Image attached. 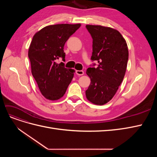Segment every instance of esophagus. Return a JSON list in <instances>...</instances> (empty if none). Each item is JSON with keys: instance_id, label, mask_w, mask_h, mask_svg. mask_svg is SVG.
Listing matches in <instances>:
<instances>
[{"instance_id": "34e87169", "label": "esophagus", "mask_w": 157, "mask_h": 157, "mask_svg": "<svg viewBox=\"0 0 157 157\" xmlns=\"http://www.w3.org/2000/svg\"><path fill=\"white\" fill-rule=\"evenodd\" d=\"M76 74H77V75H79V76L83 75H84V71L82 70H80V71L77 70V71H76Z\"/></svg>"}]
</instances>
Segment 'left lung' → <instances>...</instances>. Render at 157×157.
Segmentation results:
<instances>
[{
    "instance_id": "obj_1",
    "label": "left lung",
    "mask_w": 157,
    "mask_h": 157,
    "mask_svg": "<svg viewBox=\"0 0 157 157\" xmlns=\"http://www.w3.org/2000/svg\"><path fill=\"white\" fill-rule=\"evenodd\" d=\"M93 39L92 61L86 74L90 78L86 96L96 105H104L115 96L122 82L128 59L126 42L117 30L101 25H87Z\"/></svg>"
}]
</instances>
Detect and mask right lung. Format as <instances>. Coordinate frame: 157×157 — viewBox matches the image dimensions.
<instances>
[{"mask_svg": "<svg viewBox=\"0 0 157 157\" xmlns=\"http://www.w3.org/2000/svg\"><path fill=\"white\" fill-rule=\"evenodd\" d=\"M80 24H57L42 28L33 36L28 52L31 73L41 94L50 100H58L63 96L72 80L74 69H67L63 48L69 38Z\"/></svg>", "mask_w": 157, "mask_h": 157, "instance_id": "obj_1", "label": "right lung"}]
</instances>
